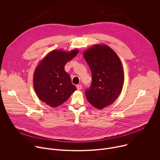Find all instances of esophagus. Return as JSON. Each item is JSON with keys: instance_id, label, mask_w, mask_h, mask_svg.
Instances as JSON below:
<instances>
[{"instance_id": "esophagus-1", "label": "esophagus", "mask_w": 160, "mask_h": 160, "mask_svg": "<svg viewBox=\"0 0 160 160\" xmlns=\"http://www.w3.org/2000/svg\"><path fill=\"white\" fill-rule=\"evenodd\" d=\"M77 89L78 90H81L82 88V85H77Z\"/></svg>"}]
</instances>
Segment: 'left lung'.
<instances>
[{
    "instance_id": "8db88e82",
    "label": "left lung",
    "mask_w": 160,
    "mask_h": 160,
    "mask_svg": "<svg viewBox=\"0 0 160 160\" xmlns=\"http://www.w3.org/2000/svg\"><path fill=\"white\" fill-rule=\"evenodd\" d=\"M92 72V83L85 90L88 101L98 109L112 104L120 96L124 83L121 61L106 45H94L83 52Z\"/></svg>"
}]
</instances>
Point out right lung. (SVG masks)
I'll use <instances>...</instances> for the list:
<instances>
[{
  "label": "right lung",
  "instance_id": "add662e5",
  "mask_svg": "<svg viewBox=\"0 0 160 160\" xmlns=\"http://www.w3.org/2000/svg\"><path fill=\"white\" fill-rule=\"evenodd\" d=\"M78 53L54 50L39 63L33 74V87L38 98L51 107H58L67 101L76 90L65 64Z\"/></svg>",
  "mask_w": 160,
  "mask_h": 160
}]
</instances>
